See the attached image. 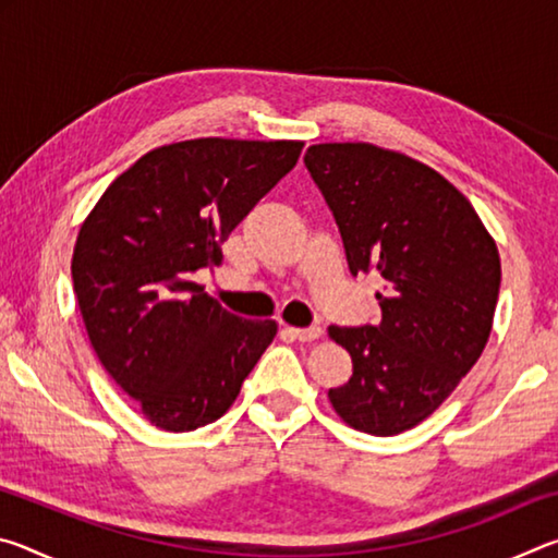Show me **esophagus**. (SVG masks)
Instances as JSON below:
<instances>
[{"instance_id": "34e87169", "label": "esophagus", "mask_w": 558, "mask_h": 558, "mask_svg": "<svg viewBox=\"0 0 558 558\" xmlns=\"http://www.w3.org/2000/svg\"><path fill=\"white\" fill-rule=\"evenodd\" d=\"M292 337L300 339V342H315V339L323 337V327L310 325V327H292Z\"/></svg>"}]
</instances>
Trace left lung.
Instances as JSON below:
<instances>
[{
  "instance_id": "left-lung-1",
  "label": "left lung",
  "mask_w": 558,
  "mask_h": 558,
  "mask_svg": "<svg viewBox=\"0 0 558 558\" xmlns=\"http://www.w3.org/2000/svg\"><path fill=\"white\" fill-rule=\"evenodd\" d=\"M305 167L349 272L384 278L379 325L329 327L352 379L327 396L352 428L396 436L428 418L483 354L502 278L497 245L465 196L411 157L329 143L310 147Z\"/></svg>"
}]
</instances>
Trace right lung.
Returning <instances> with one entry per match:
<instances>
[{"instance_id": "right-lung-1", "label": "right lung", "mask_w": 558, "mask_h": 558, "mask_svg": "<svg viewBox=\"0 0 558 558\" xmlns=\"http://www.w3.org/2000/svg\"><path fill=\"white\" fill-rule=\"evenodd\" d=\"M302 143L204 137L153 149L100 196L73 248L90 344L153 426L202 428L229 411L276 323L223 310L194 272L298 165Z\"/></svg>"}]
</instances>
